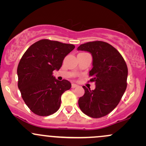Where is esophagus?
Segmentation results:
<instances>
[{
	"label": "esophagus",
	"mask_w": 146,
	"mask_h": 146,
	"mask_svg": "<svg viewBox=\"0 0 146 146\" xmlns=\"http://www.w3.org/2000/svg\"><path fill=\"white\" fill-rule=\"evenodd\" d=\"M78 86V85L77 84H72V85H71V87L73 88H76V87Z\"/></svg>",
	"instance_id": "obj_1"
}]
</instances>
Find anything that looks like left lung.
Masks as SVG:
<instances>
[{
  "mask_svg": "<svg viewBox=\"0 0 146 146\" xmlns=\"http://www.w3.org/2000/svg\"><path fill=\"white\" fill-rule=\"evenodd\" d=\"M93 56L90 82H95V90L84 86V95L78 104L85 115L100 118L116 108L127 87L128 67L124 59L115 47L103 41H93L78 46Z\"/></svg>",
  "mask_w": 146,
  "mask_h": 146,
  "instance_id": "obj_1",
  "label": "left lung"
}]
</instances>
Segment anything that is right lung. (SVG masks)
<instances>
[{"mask_svg":"<svg viewBox=\"0 0 146 146\" xmlns=\"http://www.w3.org/2000/svg\"><path fill=\"white\" fill-rule=\"evenodd\" d=\"M75 46L43 39L29 46L20 60L17 68L18 86L25 103L33 113L48 116L60 108L61 96L71 84L53 76L64 58Z\"/></svg>","mask_w":146,"mask_h":146,"instance_id":"obj_1","label":"right lung"}]
</instances>
